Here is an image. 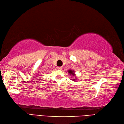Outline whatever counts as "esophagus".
Wrapping results in <instances>:
<instances>
[{
	"label": "esophagus",
	"instance_id": "34e87169",
	"mask_svg": "<svg viewBox=\"0 0 124 124\" xmlns=\"http://www.w3.org/2000/svg\"><path fill=\"white\" fill-rule=\"evenodd\" d=\"M57 69L59 70H62V67H58Z\"/></svg>",
	"mask_w": 124,
	"mask_h": 124
}]
</instances>
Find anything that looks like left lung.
<instances>
[{
	"instance_id": "left-lung-1",
	"label": "left lung",
	"mask_w": 124,
	"mask_h": 124,
	"mask_svg": "<svg viewBox=\"0 0 124 124\" xmlns=\"http://www.w3.org/2000/svg\"><path fill=\"white\" fill-rule=\"evenodd\" d=\"M68 73H69V74H70V75H73V76H75V74H74V71H73V70H69L68 71ZM75 79H76V78H75ZM74 80H75V79H74Z\"/></svg>"
}]
</instances>
